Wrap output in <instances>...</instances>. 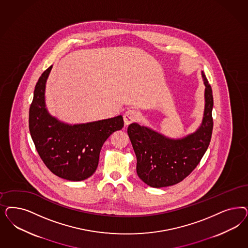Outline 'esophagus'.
I'll list each match as a JSON object with an SVG mask.
<instances>
[{"label":"esophagus","mask_w":248,"mask_h":248,"mask_svg":"<svg viewBox=\"0 0 248 248\" xmlns=\"http://www.w3.org/2000/svg\"><path fill=\"white\" fill-rule=\"evenodd\" d=\"M123 119H124L125 125L128 126L129 124L136 121L137 119H138V113L134 109H128V110L125 112V114L123 116Z\"/></svg>","instance_id":"esophagus-1"}]
</instances>
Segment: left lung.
Instances as JSON below:
<instances>
[{"mask_svg": "<svg viewBox=\"0 0 248 248\" xmlns=\"http://www.w3.org/2000/svg\"><path fill=\"white\" fill-rule=\"evenodd\" d=\"M205 85V108L200 128L181 140H170L151 128L132 123L128 134L137 157V174L151 187L179 184L199 164L207 151L213 132V91L202 72Z\"/></svg>", "mask_w": 248, "mask_h": 248, "instance_id": "8db88e82", "label": "left lung"}]
</instances>
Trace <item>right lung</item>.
<instances>
[{
  "instance_id": "right-lung-1",
  "label": "right lung",
  "mask_w": 248,
  "mask_h": 248,
  "mask_svg": "<svg viewBox=\"0 0 248 248\" xmlns=\"http://www.w3.org/2000/svg\"><path fill=\"white\" fill-rule=\"evenodd\" d=\"M49 66L37 81L29 109V130L41 159L54 174L67 181L88 179L96 171L107 139L124 127L122 116L86 124L68 125L49 115L45 88Z\"/></svg>"
}]
</instances>
